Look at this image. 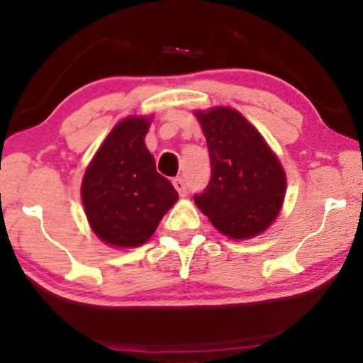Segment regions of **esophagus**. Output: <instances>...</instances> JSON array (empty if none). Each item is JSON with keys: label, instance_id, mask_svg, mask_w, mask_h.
Wrapping results in <instances>:
<instances>
[{"label": "esophagus", "instance_id": "1", "mask_svg": "<svg viewBox=\"0 0 363 363\" xmlns=\"http://www.w3.org/2000/svg\"><path fill=\"white\" fill-rule=\"evenodd\" d=\"M174 186L180 196H186V185H185V180H183L182 177L174 178Z\"/></svg>", "mask_w": 363, "mask_h": 363}]
</instances>
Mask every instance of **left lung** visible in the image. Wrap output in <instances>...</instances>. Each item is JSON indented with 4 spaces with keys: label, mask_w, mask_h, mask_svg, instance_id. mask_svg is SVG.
Instances as JSON below:
<instances>
[{
    "label": "left lung",
    "mask_w": 363,
    "mask_h": 363,
    "mask_svg": "<svg viewBox=\"0 0 363 363\" xmlns=\"http://www.w3.org/2000/svg\"><path fill=\"white\" fill-rule=\"evenodd\" d=\"M194 115L211 157V180L203 193L194 194V203L224 235H258L281 211L286 193L281 162L240 111L216 107Z\"/></svg>",
    "instance_id": "1"
}]
</instances>
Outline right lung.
Returning a JSON list of instances; mask_svg holds the SVG:
<instances>
[{"instance_id": "right-lung-1", "label": "right lung", "mask_w": 363, "mask_h": 363, "mask_svg": "<svg viewBox=\"0 0 363 363\" xmlns=\"http://www.w3.org/2000/svg\"><path fill=\"white\" fill-rule=\"evenodd\" d=\"M146 116H128L105 138L82 178V204L89 224L104 243L139 247L177 203L172 183L155 170L144 144Z\"/></svg>"}]
</instances>
